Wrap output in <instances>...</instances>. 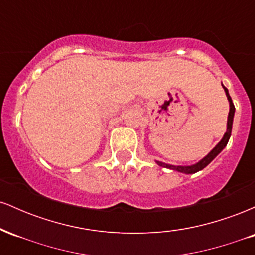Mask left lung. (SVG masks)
<instances>
[{"instance_id": "obj_1", "label": "left lung", "mask_w": 255, "mask_h": 255, "mask_svg": "<svg viewBox=\"0 0 255 255\" xmlns=\"http://www.w3.org/2000/svg\"><path fill=\"white\" fill-rule=\"evenodd\" d=\"M222 86H223V89L225 91V95H227L228 101H229L230 109H229V115H228L227 131H225V134L223 135V137H222L221 141H219L218 144L216 145L211 151H210V153L207 154V156H205L203 159L199 160L198 163H195V164H193V165H171V164H166V163L159 162V160H156V163L158 165L163 166V168L171 169V170H175V171H178V172H183V174H195V172L203 170L205 166L209 165L210 163H211L212 160L215 159V158L217 157L222 151H223V148L225 147V146H227L228 141H229V139H230V135H231V129H233V121H234V114H235V107H234L233 101H231L229 91H228V89L224 86L223 84H222Z\"/></svg>"}]
</instances>
